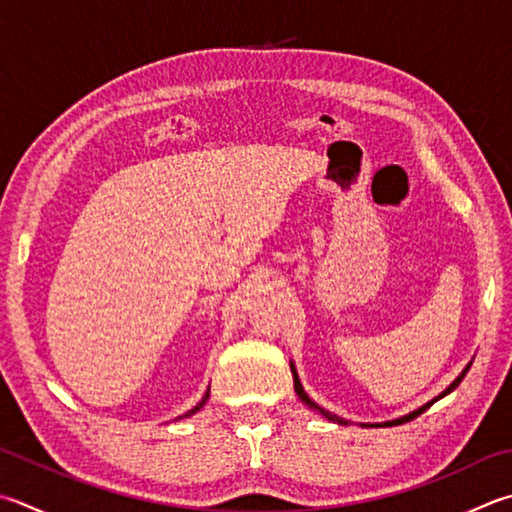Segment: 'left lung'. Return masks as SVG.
Instances as JSON below:
<instances>
[{"label":"left lung","mask_w":512,"mask_h":512,"mask_svg":"<svg viewBox=\"0 0 512 512\" xmlns=\"http://www.w3.org/2000/svg\"><path fill=\"white\" fill-rule=\"evenodd\" d=\"M470 365L472 362H468L466 367L461 369V374L452 380V383L443 389V392L439 394V396H434L432 401H427L425 405H421L418 407V410H414V412H410V414H405V416H398V418H392V421H385V423H360L362 427H378V425H401V423H407V421H412V418H416L418 414H423L427 407L430 405H434L436 401H441L443 396H448L450 392H454V389H457L459 385H461V380L466 378V374H468V369H470ZM291 374H293V387H295V394H297V398H300V401L306 405V407H311L313 412H318L320 416H324L327 418V421H331V423H338V425H349V421H345V418L342 416H338V414H333V412H329V410H324V407H320L318 403L313 401V398H309V394L304 392V387H302V383H300V376H297V369H295V362L291 360Z\"/></svg>","instance_id":"1"}]
</instances>
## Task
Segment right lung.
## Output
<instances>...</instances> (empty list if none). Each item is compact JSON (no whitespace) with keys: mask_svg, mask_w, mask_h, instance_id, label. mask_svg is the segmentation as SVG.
<instances>
[{"mask_svg":"<svg viewBox=\"0 0 512 512\" xmlns=\"http://www.w3.org/2000/svg\"><path fill=\"white\" fill-rule=\"evenodd\" d=\"M208 398H210V387L206 389V394H203V398H201V401H199L197 405H194L190 412H185V414H183V416H179V418H185V416H192V414H197V412L201 410V407H203V405H206V401H208Z\"/></svg>","mask_w":512,"mask_h":512,"instance_id":"add662e5","label":"right lung"}]
</instances>
